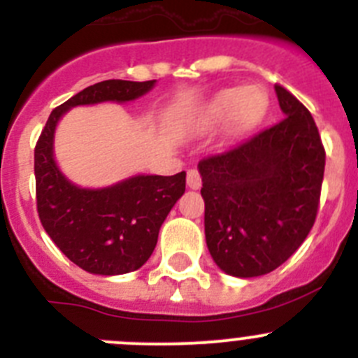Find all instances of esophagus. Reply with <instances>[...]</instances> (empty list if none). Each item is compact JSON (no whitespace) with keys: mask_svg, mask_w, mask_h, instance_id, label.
Returning <instances> with one entry per match:
<instances>
[{"mask_svg":"<svg viewBox=\"0 0 358 358\" xmlns=\"http://www.w3.org/2000/svg\"><path fill=\"white\" fill-rule=\"evenodd\" d=\"M186 185H188V188H192V189L201 188L202 179H201V176H199L197 170H188V173H186Z\"/></svg>","mask_w":358,"mask_h":358,"instance_id":"34e87169","label":"esophagus"}]
</instances>
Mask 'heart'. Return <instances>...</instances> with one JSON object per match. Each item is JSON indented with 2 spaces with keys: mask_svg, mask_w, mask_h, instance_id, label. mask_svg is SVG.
I'll return each instance as SVG.
<instances>
[{
  "mask_svg": "<svg viewBox=\"0 0 358 358\" xmlns=\"http://www.w3.org/2000/svg\"><path fill=\"white\" fill-rule=\"evenodd\" d=\"M267 106V94L256 85H248L242 90H222L202 106L195 116V125L199 129H208L227 120L229 131L233 134H242L265 118Z\"/></svg>",
  "mask_w": 358,
  "mask_h": 358,
  "instance_id": "heart-1",
  "label": "heart"
}]
</instances>
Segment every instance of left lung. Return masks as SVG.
<instances>
[{
    "instance_id": "left-lung-1",
    "label": "left lung",
    "mask_w": 358,
    "mask_h": 358,
    "mask_svg": "<svg viewBox=\"0 0 358 358\" xmlns=\"http://www.w3.org/2000/svg\"><path fill=\"white\" fill-rule=\"evenodd\" d=\"M274 90L285 118L199 161L208 249L236 278L280 267L317 217L327 159L317 125L290 91L278 84Z\"/></svg>"
}]
</instances>
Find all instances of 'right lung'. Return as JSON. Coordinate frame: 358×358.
<instances>
[{
  "mask_svg": "<svg viewBox=\"0 0 358 358\" xmlns=\"http://www.w3.org/2000/svg\"><path fill=\"white\" fill-rule=\"evenodd\" d=\"M156 80H103L55 107L34 152L37 213L44 231L69 260L91 274L138 271L156 248L159 227L186 188V172L134 176L100 189L68 181L53 159V134L61 116L77 106L131 102Z\"/></svg>",
  "mask_w": 358,
  "mask_h": 358,
  "instance_id": "right-lung-1",
  "label": "right lung"
}]
</instances>
